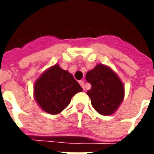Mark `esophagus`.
<instances>
[{"instance_id": "34e87169", "label": "esophagus", "mask_w": 154, "mask_h": 154, "mask_svg": "<svg viewBox=\"0 0 154 154\" xmlns=\"http://www.w3.org/2000/svg\"><path fill=\"white\" fill-rule=\"evenodd\" d=\"M79 84H80L82 87L83 88V90L85 91L86 90V88H85V82H84L83 81H79Z\"/></svg>"}]
</instances>
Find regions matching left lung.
Returning <instances> with one entry per match:
<instances>
[{
    "label": "left lung",
    "mask_w": 154,
    "mask_h": 154,
    "mask_svg": "<svg viewBox=\"0 0 154 154\" xmlns=\"http://www.w3.org/2000/svg\"><path fill=\"white\" fill-rule=\"evenodd\" d=\"M86 79L91 85L87 94L94 109L102 116L112 115L125 96L123 83L116 72L103 64H98L87 72Z\"/></svg>",
    "instance_id": "left-lung-1"
}]
</instances>
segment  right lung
I'll list each match as a JSON object with an SVG mask.
<instances>
[{"instance_id": "right-lung-1", "label": "right lung", "mask_w": 154, "mask_h": 154, "mask_svg": "<svg viewBox=\"0 0 154 154\" xmlns=\"http://www.w3.org/2000/svg\"><path fill=\"white\" fill-rule=\"evenodd\" d=\"M82 91L73 76L57 64L45 71L34 87L35 100L42 110L51 115L60 113L69 105L72 97Z\"/></svg>"}]
</instances>
